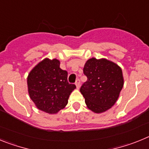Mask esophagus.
Here are the masks:
<instances>
[{
    "label": "esophagus",
    "mask_w": 149,
    "mask_h": 149,
    "mask_svg": "<svg viewBox=\"0 0 149 149\" xmlns=\"http://www.w3.org/2000/svg\"><path fill=\"white\" fill-rule=\"evenodd\" d=\"M80 84H81V81H80V79L77 78V80H76V82H75V85H76V86H77V89L80 87Z\"/></svg>",
    "instance_id": "obj_1"
}]
</instances>
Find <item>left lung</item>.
I'll use <instances>...</instances> for the list:
<instances>
[{
    "mask_svg": "<svg viewBox=\"0 0 149 149\" xmlns=\"http://www.w3.org/2000/svg\"><path fill=\"white\" fill-rule=\"evenodd\" d=\"M84 74L87 81L80 91L88 108L99 113L113 106L124 84L120 67L105 59L92 58L84 65Z\"/></svg>",
    "mask_w": 149,
    "mask_h": 149,
    "instance_id": "8db88e82",
    "label": "left lung"
}]
</instances>
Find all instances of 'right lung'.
Wrapping results in <instances>:
<instances>
[{
    "label": "right lung",
    "instance_id": "right-lung-1",
    "mask_svg": "<svg viewBox=\"0 0 149 149\" xmlns=\"http://www.w3.org/2000/svg\"><path fill=\"white\" fill-rule=\"evenodd\" d=\"M68 72L60 68L56 59H45L34 67L27 78L30 98L39 110L56 113L68 104L75 84L68 82Z\"/></svg>",
    "mask_w": 149,
    "mask_h": 149
}]
</instances>
